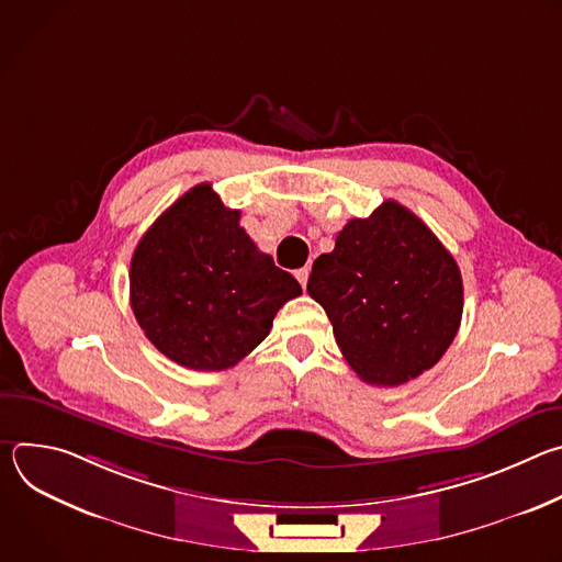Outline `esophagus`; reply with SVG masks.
Returning <instances> with one entry per match:
<instances>
[{"instance_id": "1", "label": "esophagus", "mask_w": 562, "mask_h": 562, "mask_svg": "<svg viewBox=\"0 0 562 562\" xmlns=\"http://www.w3.org/2000/svg\"><path fill=\"white\" fill-rule=\"evenodd\" d=\"M295 278H297V282L302 284V289H306V280H308V267H302V269H297V271H295Z\"/></svg>"}]
</instances>
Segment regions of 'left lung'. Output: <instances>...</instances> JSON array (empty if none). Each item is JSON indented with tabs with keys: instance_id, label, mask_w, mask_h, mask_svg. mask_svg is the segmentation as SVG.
Here are the masks:
<instances>
[{
	"instance_id": "left-lung-1",
	"label": "left lung",
	"mask_w": 562,
	"mask_h": 562,
	"mask_svg": "<svg viewBox=\"0 0 562 562\" xmlns=\"http://www.w3.org/2000/svg\"><path fill=\"white\" fill-rule=\"evenodd\" d=\"M306 291L327 311L347 362L378 386H397L431 369L462 317L453 256L393 200L345 224L336 249L313 262Z\"/></svg>"
}]
</instances>
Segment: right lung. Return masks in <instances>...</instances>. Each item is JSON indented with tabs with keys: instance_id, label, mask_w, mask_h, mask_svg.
Here are the masks:
<instances>
[{
	"instance_id": "add662e5",
	"label": "right lung",
	"mask_w": 562,
	"mask_h": 562,
	"mask_svg": "<svg viewBox=\"0 0 562 562\" xmlns=\"http://www.w3.org/2000/svg\"><path fill=\"white\" fill-rule=\"evenodd\" d=\"M128 282L144 336L195 371H222L249 356L284 302L302 293L239 226V211L226 209L206 182L142 235Z\"/></svg>"
}]
</instances>
